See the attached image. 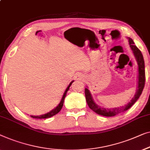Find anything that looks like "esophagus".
Instances as JSON below:
<instances>
[{
	"instance_id": "esophagus-1",
	"label": "esophagus",
	"mask_w": 150,
	"mask_h": 150,
	"mask_svg": "<svg viewBox=\"0 0 150 150\" xmlns=\"http://www.w3.org/2000/svg\"><path fill=\"white\" fill-rule=\"evenodd\" d=\"M76 80H84V76L81 74L77 75V76H76Z\"/></svg>"
}]
</instances>
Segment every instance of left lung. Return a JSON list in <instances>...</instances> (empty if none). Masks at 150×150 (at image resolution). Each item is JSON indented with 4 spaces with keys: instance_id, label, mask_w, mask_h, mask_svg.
Instances as JSON below:
<instances>
[{
    "instance_id": "obj_1",
    "label": "left lung",
    "mask_w": 150,
    "mask_h": 150,
    "mask_svg": "<svg viewBox=\"0 0 150 150\" xmlns=\"http://www.w3.org/2000/svg\"><path fill=\"white\" fill-rule=\"evenodd\" d=\"M128 41H129V46L131 47V49L132 52H133V55L134 58H135L136 62L137 63L138 66V80H137V88L136 93L134 95V97L132 98V99L128 103L127 105H125V106H122V107H118V108H102L101 106H99L95 103L93 100V98L91 95V93L90 91L88 90L87 86L84 89V93H85V97L86 101L87 103L88 107L90 109L95 112L96 114L101 115V116H106V117H111L116 116L117 114H119L120 113H122L123 112L127 111L129 110L130 108L131 107L135 102L137 101V99L139 98L140 95H142L143 89L144 88L145 85V63L144 57L142 52L140 50L134 45V43L133 40H132L131 38L128 37Z\"/></svg>"
}]
</instances>
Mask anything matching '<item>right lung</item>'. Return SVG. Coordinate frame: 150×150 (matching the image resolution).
<instances>
[{"instance_id": "obj_1", "label": "right lung", "mask_w": 150, "mask_h": 150, "mask_svg": "<svg viewBox=\"0 0 150 150\" xmlns=\"http://www.w3.org/2000/svg\"><path fill=\"white\" fill-rule=\"evenodd\" d=\"M73 82H74V80H72V81L70 82V84H69V85L68 86V87L66 88V91H65L64 95H63L62 98V99H61L59 103L57 105V107L54 108V109L52 110L51 111H50L49 112L47 113V114L40 115V116H32H32H31L32 118H38V119L48 118H50V117H52V116H55V114H57V113H59L60 112V110H62V108L63 107V105H64V99H65V97H66L67 92H68V91H69V89H70V86L71 85V84H72Z\"/></svg>"}]
</instances>
